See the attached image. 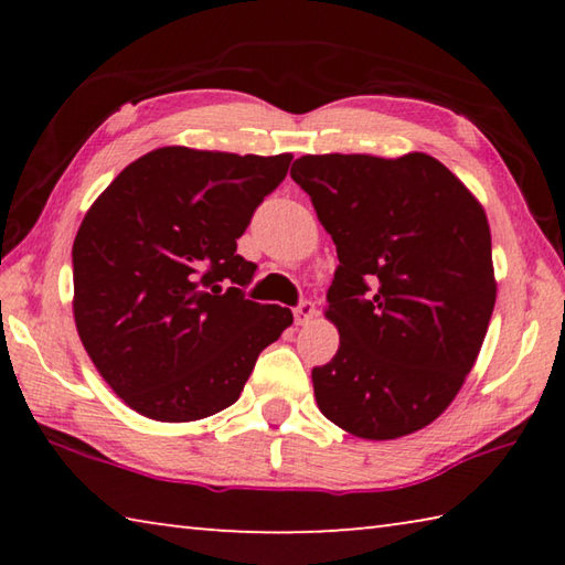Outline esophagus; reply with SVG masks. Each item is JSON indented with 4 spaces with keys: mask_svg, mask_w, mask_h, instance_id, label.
<instances>
[{
    "mask_svg": "<svg viewBox=\"0 0 565 565\" xmlns=\"http://www.w3.org/2000/svg\"><path fill=\"white\" fill-rule=\"evenodd\" d=\"M313 317H317V306H313L311 301H301L294 309V319H296V323H299V327H303V323H309Z\"/></svg>",
    "mask_w": 565,
    "mask_h": 565,
    "instance_id": "34e87169",
    "label": "esophagus"
}]
</instances>
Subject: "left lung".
Here are the masks:
<instances>
[{
    "mask_svg": "<svg viewBox=\"0 0 565 565\" xmlns=\"http://www.w3.org/2000/svg\"><path fill=\"white\" fill-rule=\"evenodd\" d=\"M291 179L339 254L327 294L339 351L311 371L319 411L369 441L420 431L451 406L489 331L495 276L481 202L424 151L306 154Z\"/></svg>",
    "mask_w": 565,
    "mask_h": 565,
    "instance_id": "left-lung-1",
    "label": "left lung"
}]
</instances>
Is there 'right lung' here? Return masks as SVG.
I'll list each match as a JSON object with an SVG mask.
<instances>
[{
  "label": "right lung",
  "instance_id": "add662e5",
  "mask_svg": "<svg viewBox=\"0 0 565 565\" xmlns=\"http://www.w3.org/2000/svg\"><path fill=\"white\" fill-rule=\"evenodd\" d=\"M291 159L161 147L89 206L72 246L74 323L137 414L164 424L218 414L294 323L284 306L244 299L256 264L236 254Z\"/></svg>",
  "mask_w": 565,
  "mask_h": 565
}]
</instances>
